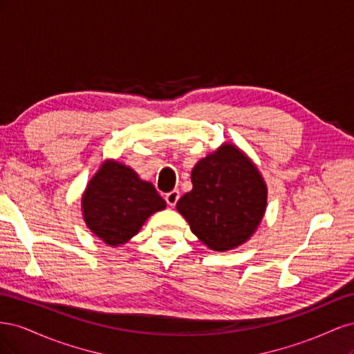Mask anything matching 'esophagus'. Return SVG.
<instances>
[{"label":"esophagus","mask_w":354,"mask_h":354,"mask_svg":"<svg viewBox=\"0 0 354 354\" xmlns=\"http://www.w3.org/2000/svg\"><path fill=\"white\" fill-rule=\"evenodd\" d=\"M178 198H180V192L178 190H171L169 194L165 195V201H167V203H168L169 207H174L176 203H177V201H178Z\"/></svg>","instance_id":"1"}]
</instances>
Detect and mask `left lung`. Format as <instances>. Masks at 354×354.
<instances>
[{"label": "left lung", "mask_w": 354, "mask_h": 354, "mask_svg": "<svg viewBox=\"0 0 354 354\" xmlns=\"http://www.w3.org/2000/svg\"><path fill=\"white\" fill-rule=\"evenodd\" d=\"M192 185L177 211L201 242L221 252L252 236L266 212L267 186L236 146L226 143L202 158L192 169Z\"/></svg>", "instance_id": "8db88e82"}]
</instances>
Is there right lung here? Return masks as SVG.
<instances>
[{
	"label": "right lung",
	"mask_w": 354,
	"mask_h": 354,
	"mask_svg": "<svg viewBox=\"0 0 354 354\" xmlns=\"http://www.w3.org/2000/svg\"><path fill=\"white\" fill-rule=\"evenodd\" d=\"M87 227L109 246L130 241L153 212L167 207L152 183L116 160H106L82 195Z\"/></svg>",
	"instance_id": "right-lung-1"
}]
</instances>
